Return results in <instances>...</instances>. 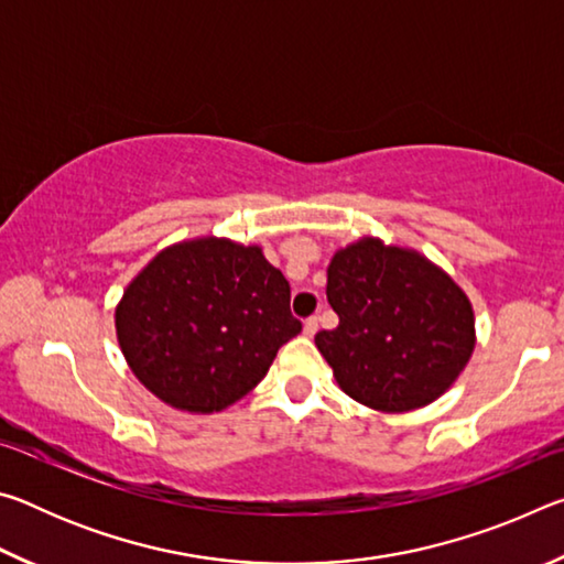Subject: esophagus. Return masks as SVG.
<instances>
[{
    "label": "esophagus",
    "mask_w": 564,
    "mask_h": 564,
    "mask_svg": "<svg viewBox=\"0 0 564 564\" xmlns=\"http://www.w3.org/2000/svg\"><path fill=\"white\" fill-rule=\"evenodd\" d=\"M303 333L305 336H316L318 333V318L316 316H311V318H305V323H303Z\"/></svg>",
    "instance_id": "esophagus-1"
}]
</instances>
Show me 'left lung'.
Returning a JSON list of instances; mask_svg holds the SVG:
<instances>
[{"mask_svg": "<svg viewBox=\"0 0 564 564\" xmlns=\"http://www.w3.org/2000/svg\"><path fill=\"white\" fill-rule=\"evenodd\" d=\"M326 295L338 326L316 333V346L362 405L405 413L433 403L470 360V301L423 256L362 238L333 256Z\"/></svg>", "mask_w": 564, "mask_h": 564, "instance_id": "8db88e82", "label": "left lung"}]
</instances>
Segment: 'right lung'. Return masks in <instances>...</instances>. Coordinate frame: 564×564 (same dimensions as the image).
I'll use <instances>...</instances> for the list:
<instances>
[{"label":"right lung","mask_w":564,"mask_h":564,"mask_svg":"<svg viewBox=\"0 0 564 564\" xmlns=\"http://www.w3.org/2000/svg\"><path fill=\"white\" fill-rule=\"evenodd\" d=\"M301 328L285 275L259 246L221 238L161 251L117 308L119 346L133 376L191 413L243 398Z\"/></svg>","instance_id":"right-lung-1"}]
</instances>
